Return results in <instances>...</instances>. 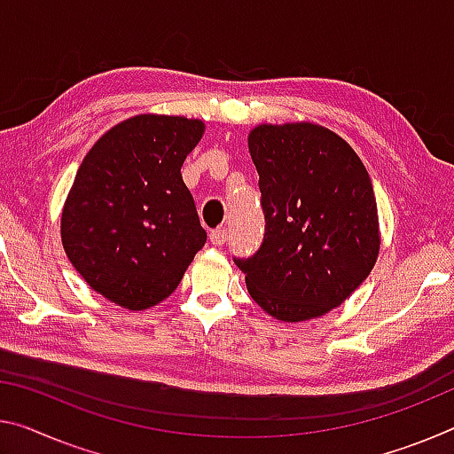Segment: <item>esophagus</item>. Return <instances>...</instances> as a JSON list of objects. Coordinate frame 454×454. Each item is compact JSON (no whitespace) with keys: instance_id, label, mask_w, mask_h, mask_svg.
I'll return each instance as SVG.
<instances>
[{"instance_id":"34e87169","label":"esophagus","mask_w":454,"mask_h":454,"mask_svg":"<svg viewBox=\"0 0 454 454\" xmlns=\"http://www.w3.org/2000/svg\"><path fill=\"white\" fill-rule=\"evenodd\" d=\"M228 240V230L226 228H215L210 232V242L214 247H222V244H226Z\"/></svg>"}]
</instances>
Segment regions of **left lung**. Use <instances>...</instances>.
Segmentation results:
<instances>
[{
    "instance_id": "obj_1",
    "label": "left lung",
    "mask_w": 454,
    "mask_h": 454,
    "mask_svg": "<svg viewBox=\"0 0 454 454\" xmlns=\"http://www.w3.org/2000/svg\"><path fill=\"white\" fill-rule=\"evenodd\" d=\"M264 236L234 262L250 297L280 321L321 317L341 305L378 258L372 179L340 135L311 123L261 125L248 137Z\"/></svg>"
}]
</instances>
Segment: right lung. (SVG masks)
<instances>
[{
	"instance_id": "right-lung-1",
	"label": "right lung",
	"mask_w": 454,
	"mask_h": 454,
	"mask_svg": "<svg viewBox=\"0 0 454 454\" xmlns=\"http://www.w3.org/2000/svg\"><path fill=\"white\" fill-rule=\"evenodd\" d=\"M204 123L139 114L114 125L86 153L62 212L74 269L113 303L143 311L177 289L206 244L182 165Z\"/></svg>"
}]
</instances>
